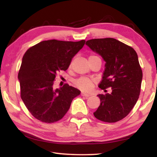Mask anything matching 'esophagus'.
Listing matches in <instances>:
<instances>
[{
    "label": "esophagus",
    "mask_w": 157,
    "mask_h": 157,
    "mask_svg": "<svg viewBox=\"0 0 157 157\" xmlns=\"http://www.w3.org/2000/svg\"><path fill=\"white\" fill-rule=\"evenodd\" d=\"M81 95H82V96H84V97H86V98H88V97H89L91 95L87 94H85V93L82 92V93H81Z\"/></svg>",
    "instance_id": "34e87169"
}]
</instances>
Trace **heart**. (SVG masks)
Returning <instances> with one entry per match:
<instances>
[{
    "mask_svg": "<svg viewBox=\"0 0 157 157\" xmlns=\"http://www.w3.org/2000/svg\"><path fill=\"white\" fill-rule=\"evenodd\" d=\"M94 57V56H91ZM75 85L83 91H90L93 89L94 83L91 79L86 78H80L75 81Z\"/></svg>",
    "mask_w": 157,
    "mask_h": 157,
    "instance_id": "1",
    "label": "heart"
}]
</instances>
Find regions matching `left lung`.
<instances>
[{
	"label": "left lung",
	"mask_w": 157,
	"mask_h": 157,
	"mask_svg": "<svg viewBox=\"0 0 157 157\" xmlns=\"http://www.w3.org/2000/svg\"><path fill=\"white\" fill-rule=\"evenodd\" d=\"M86 45L105 62L98 86L105 92L107 88H111V94L98 95L100 105L94 115L107 123L121 121L128 115L139 97L143 73L137 53L113 38L91 39Z\"/></svg>",
	"instance_id": "8db88e82"
}]
</instances>
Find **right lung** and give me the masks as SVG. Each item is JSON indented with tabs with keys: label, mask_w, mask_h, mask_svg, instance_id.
I'll return each mask as SVG.
<instances>
[{
	"label": "right lung",
	"mask_w": 157,
	"mask_h": 157,
	"mask_svg": "<svg viewBox=\"0 0 157 157\" xmlns=\"http://www.w3.org/2000/svg\"><path fill=\"white\" fill-rule=\"evenodd\" d=\"M85 40L43 41L29 48L23 55L18 79L21 97L37 120L52 123L62 119L73 98L80 94L78 89L66 84L55 89L57 74L66 71Z\"/></svg>",
	"instance_id": "add662e5"
}]
</instances>
